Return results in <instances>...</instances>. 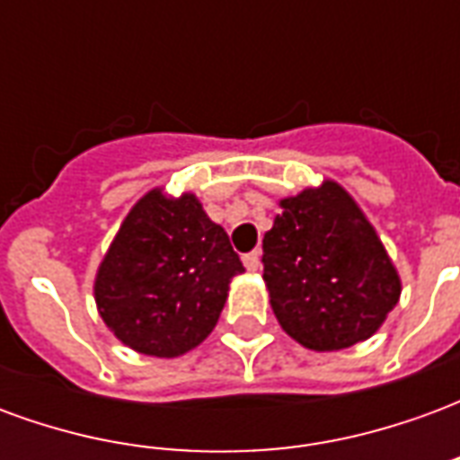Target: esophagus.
Instances as JSON below:
<instances>
[{
    "label": "esophagus",
    "mask_w": 460,
    "mask_h": 460,
    "mask_svg": "<svg viewBox=\"0 0 460 460\" xmlns=\"http://www.w3.org/2000/svg\"><path fill=\"white\" fill-rule=\"evenodd\" d=\"M243 266L253 273V270L261 269V251H251V253H246L243 256Z\"/></svg>",
    "instance_id": "1"
}]
</instances>
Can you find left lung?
<instances>
[{
  "instance_id": "left-lung-1",
  "label": "left lung",
  "mask_w": 460,
  "mask_h": 460,
  "mask_svg": "<svg viewBox=\"0 0 460 460\" xmlns=\"http://www.w3.org/2000/svg\"><path fill=\"white\" fill-rule=\"evenodd\" d=\"M263 236L270 308L290 338L335 352L372 338L402 296L375 226L338 181L280 199Z\"/></svg>"
}]
</instances>
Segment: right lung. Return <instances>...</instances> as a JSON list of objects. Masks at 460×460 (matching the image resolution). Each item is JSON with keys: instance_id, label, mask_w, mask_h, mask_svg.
<instances>
[{"instance_id": "obj_1", "label": "right lung", "mask_w": 460, "mask_h": 460, "mask_svg": "<svg viewBox=\"0 0 460 460\" xmlns=\"http://www.w3.org/2000/svg\"><path fill=\"white\" fill-rule=\"evenodd\" d=\"M243 263L194 194L152 190L120 224L95 273V305L135 352L180 357L209 338Z\"/></svg>"}]
</instances>
